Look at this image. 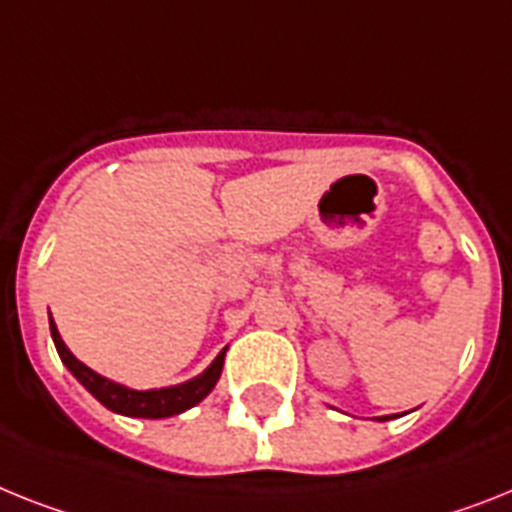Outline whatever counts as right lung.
Returning a JSON list of instances; mask_svg holds the SVG:
<instances>
[{"mask_svg": "<svg viewBox=\"0 0 512 512\" xmlns=\"http://www.w3.org/2000/svg\"><path fill=\"white\" fill-rule=\"evenodd\" d=\"M51 325V338H54V346H57L62 362L67 364L72 375L83 382L90 393L96 395L98 401L106 406V409L117 411L124 416H140V419H163V416L182 414V411L192 409L195 403H200L210 390L216 388L218 377H221L223 369V356L226 349L216 356V362L205 369L203 375L195 377V380L184 382V385H174V388H161V390H130L117 382L106 380V377L96 375L93 369L85 367L83 362H77L72 351L64 346L62 336H59L54 320H49Z\"/></svg>", "mask_w": 512, "mask_h": 512, "instance_id": "1", "label": "right lung"}]
</instances>
